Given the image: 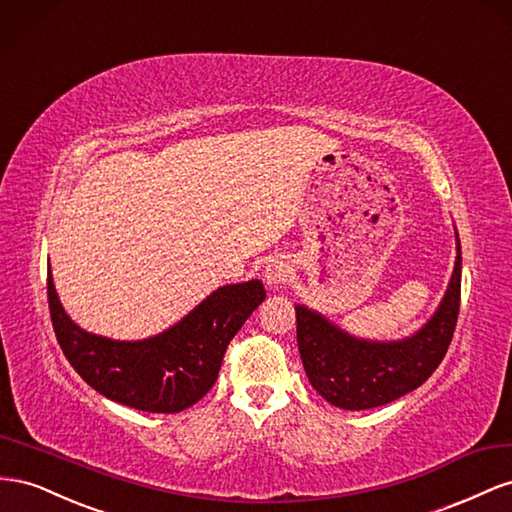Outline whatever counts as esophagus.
Listing matches in <instances>:
<instances>
[{
	"mask_svg": "<svg viewBox=\"0 0 512 512\" xmlns=\"http://www.w3.org/2000/svg\"><path fill=\"white\" fill-rule=\"evenodd\" d=\"M291 274H294V266H291V261L285 255H281V257H272L268 261L264 270V279L270 287H281L291 279Z\"/></svg>",
	"mask_w": 512,
	"mask_h": 512,
	"instance_id": "esophagus-1",
	"label": "esophagus"
}]
</instances>
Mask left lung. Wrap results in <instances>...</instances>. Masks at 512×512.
<instances>
[{"label": "left lung", "instance_id": "1", "mask_svg": "<svg viewBox=\"0 0 512 512\" xmlns=\"http://www.w3.org/2000/svg\"><path fill=\"white\" fill-rule=\"evenodd\" d=\"M444 298L427 324L399 341L360 339L296 304L298 349L311 386L341 410H371L416 390L440 367L457 326L461 300V242Z\"/></svg>", "mask_w": 512, "mask_h": 512}]
</instances>
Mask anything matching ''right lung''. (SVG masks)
Instances as JSON below:
<instances>
[{
	"label": "right lung",
	"instance_id": "right-lung-1",
	"mask_svg": "<svg viewBox=\"0 0 512 512\" xmlns=\"http://www.w3.org/2000/svg\"><path fill=\"white\" fill-rule=\"evenodd\" d=\"M55 337L68 362L102 397L152 414H175L195 405L221 371L229 341L266 300L259 279L223 285L178 324L139 341L87 332L68 317L47 279Z\"/></svg>",
	"mask_w": 512,
	"mask_h": 512
}]
</instances>
